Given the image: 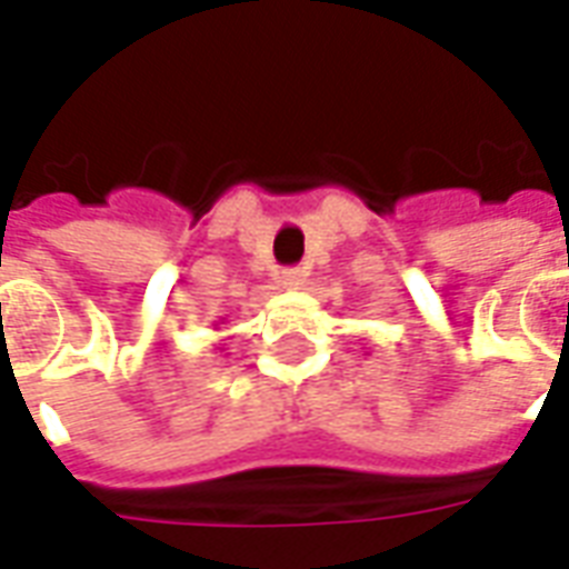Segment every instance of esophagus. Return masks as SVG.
<instances>
[{"label": "esophagus", "instance_id": "obj_1", "mask_svg": "<svg viewBox=\"0 0 569 569\" xmlns=\"http://www.w3.org/2000/svg\"><path fill=\"white\" fill-rule=\"evenodd\" d=\"M305 277H308L305 268H286V271H280V283H283L286 289H298V286L305 283Z\"/></svg>", "mask_w": 569, "mask_h": 569}]
</instances>
